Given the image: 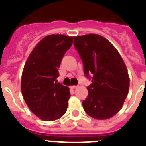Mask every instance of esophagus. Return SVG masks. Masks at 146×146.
<instances>
[{
    "mask_svg": "<svg viewBox=\"0 0 146 146\" xmlns=\"http://www.w3.org/2000/svg\"><path fill=\"white\" fill-rule=\"evenodd\" d=\"M70 89H76V88H77V86H70Z\"/></svg>",
    "mask_w": 146,
    "mask_h": 146,
    "instance_id": "obj_1",
    "label": "esophagus"
}]
</instances>
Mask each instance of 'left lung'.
I'll list each match as a JSON object with an SVG mask.
<instances>
[{"label": "left lung", "mask_w": 146, "mask_h": 146, "mask_svg": "<svg viewBox=\"0 0 146 146\" xmlns=\"http://www.w3.org/2000/svg\"><path fill=\"white\" fill-rule=\"evenodd\" d=\"M84 72L92 83L82 102L86 113L97 120H107L122 108L129 88V77L123 60L115 47L97 34L74 37Z\"/></svg>", "instance_id": "1"}]
</instances>
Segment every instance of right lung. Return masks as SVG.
I'll use <instances>...</instances> for the list:
<instances>
[{
	"label": "right lung",
	"mask_w": 146,
	"mask_h": 146,
	"mask_svg": "<svg viewBox=\"0 0 146 146\" xmlns=\"http://www.w3.org/2000/svg\"><path fill=\"white\" fill-rule=\"evenodd\" d=\"M72 36L49 35L32 50L24 65L21 92L24 101L35 116L54 121L66 113L70 89L57 82L58 69L64 54L73 44Z\"/></svg>",
	"instance_id": "right-lung-1"
}]
</instances>
